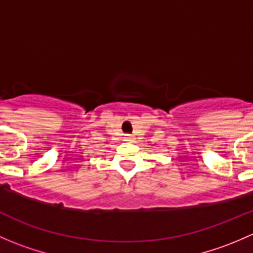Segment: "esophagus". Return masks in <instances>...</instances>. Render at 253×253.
<instances>
[{"mask_svg": "<svg viewBox=\"0 0 253 253\" xmlns=\"http://www.w3.org/2000/svg\"><path fill=\"white\" fill-rule=\"evenodd\" d=\"M127 141H128V142H132V141H133V138H132V137L131 136H128V137H127Z\"/></svg>", "mask_w": 253, "mask_h": 253, "instance_id": "esophagus-1", "label": "esophagus"}]
</instances>
